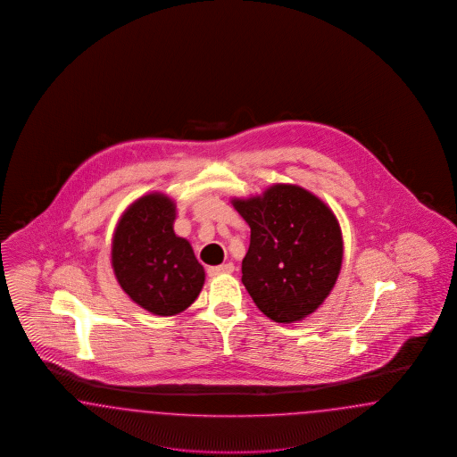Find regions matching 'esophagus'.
<instances>
[{
    "instance_id": "1",
    "label": "esophagus",
    "mask_w": 457,
    "mask_h": 457,
    "mask_svg": "<svg viewBox=\"0 0 457 457\" xmlns=\"http://www.w3.org/2000/svg\"><path fill=\"white\" fill-rule=\"evenodd\" d=\"M231 272H235V265H233V263H224V265L209 267V269H207V274L211 275V277L220 274H231Z\"/></svg>"
}]
</instances>
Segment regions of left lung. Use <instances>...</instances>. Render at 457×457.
I'll use <instances>...</instances> for the list:
<instances>
[{"instance_id":"left-lung-1","label":"left lung","mask_w":457,"mask_h":457,"mask_svg":"<svg viewBox=\"0 0 457 457\" xmlns=\"http://www.w3.org/2000/svg\"><path fill=\"white\" fill-rule=\"evenodd\" d=\"M231 204L252 229L241 282L256 308L277 323L304 320L328 297L342 269L344 239L333 211L287 183Z\"/></svg>"}]
</instances>
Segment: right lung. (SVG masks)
Wrapping results in <instances>:
<instances>
[{"label": "right lung", "instance_id": "right-lung-1", "mask_svg": "<svg viewBox=\"0 0 457 457\" xmlns=\"http://www.w3.org/2000/svg\"><path fill=\"white\" fill-rule=\"evenodd\" d=\"M177 205L153 192L132 202L117 222L112 239V267L117 282L141 308L173 316L201 294L205 272L190 243L177 237Z\"/></svg>", "mask_w": 457, "mask_h": 457}]
</instances>
